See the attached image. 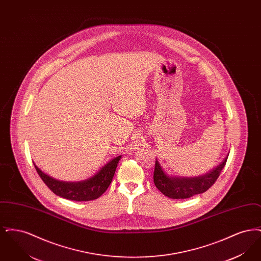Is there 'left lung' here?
Wrapping results in <instances>:
<instances>
[{"label": "left lung", "instance_id": "left-lung-1", "mask_svg": "<svg viewBox=\"0 0 261 261\" xmlns=\"http://www.w3.org/2000/svg\"><path fill=\"white\" fill-rule=\"evenodd\" d=\"M227 159L228 156L208 172L196 177H178L168 175L163 170L158 160H155L153 172L154 185L164 196L170 199L191 198L195 195L204 193L215 183L226 164Z\"/></svg>", "mask_w": 261, "mask_h": 261}]
</instances>
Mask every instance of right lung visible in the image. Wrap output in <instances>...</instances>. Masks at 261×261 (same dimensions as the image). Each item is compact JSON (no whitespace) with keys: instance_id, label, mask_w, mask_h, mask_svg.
Listing matches in <instances>:
<instances>
[{"instance_id":"add662e5","label":"right lung","mask_w":261,"mask_h":261,"mask_svg":"<svg viewBox=\"0 0 261 261\" xmlns=\"http://www.w3.org/2000/svg\"><path fill=\"white\" fill-rule=\"evenodd\" d=\"M120 159L121 155L112 159L111 162L105 164L92 177L78 182H66L55 179L48 174L44 173L36 166V164H34V166L44 183L57 196L70 200L87 201L98 199L107 191L112 183V178Z\"/></svg>"}]
</instances>
